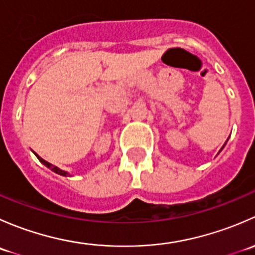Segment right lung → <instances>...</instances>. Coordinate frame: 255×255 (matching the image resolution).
I'll use <instances>...</instances> for the list:
<instances>
[{"label":"right lung","mask_w":255,"mask_h":255,"mask_svg":"<svg viewBox=\"0 0 255 255\" xmlns=\"http://www.w3.org/2000/svg\"><path fill=\"white\" fill-rule=\"evenodd\" d=\"M35 155H37V158L39 159V161L42 164H44L45 166H48L49 169H50L51 171H54V173H56V174H59V175H63V176H68L69 175V173H66V171H64V170H61V169H59L58 166H54L53 164H50V163H48L47 160H44V159H42L40 158L39 155H38V154H35Z\"/></svg>","instance_id":"right-lung-1"}]
</instances>
